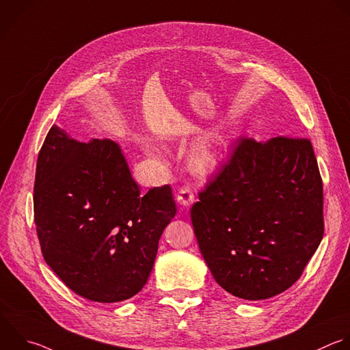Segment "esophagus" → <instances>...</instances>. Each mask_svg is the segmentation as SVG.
Here are the masks:
<instances>
[{"instance_id":"34e87169","label":"esophagus","mask_w":350,"mask_h":350,"mask_svg":"<svg viewBox=\"0 0 350 350\" xmlns=\"http://www.w3.org/2000/svg\"><path fill=\"white\" fill-rule=\"evenodd\" d=\"M177 202H178L183 207H189V206L193 203V192H192V189H191L188 185L181 187V188L178 189Z\"/></svg>"}]
</instances>
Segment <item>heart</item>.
<instances>
[{"label":"heart","mask_w":350,"mask_h":350,"mask_svg":"<svg viewBox=\"0 0 350 350\" xmlns=\"http://www.w3.org/2000/svg\"><path fill=\"white\" fill-rule=\"evenodd\" d=\"M225 146H226L225 137L219 133L210 135V136L202 139L193 147V150L191 152V165H192V167L198 173H202V174L211 172L215 167L218 155L222 152ZM146 151L152 157L158 155V152L151 147H146Z\"/></svg>","instance_id":"obj_1"}]
</instances>
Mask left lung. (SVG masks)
I'll use <instances>...</instances> for the list:
<instances>
[{
    "mask_svg": "<svg viewBox=\"0 0 350 350\" xmlns=\"http://www.w3.org/2000/svg\"><path fill=\"white\" fill-rule=\"evenodd\" d=\"M215 282L249 301L291 287L323 234V183L308 139L243 137L191 208Z\"/></svg>",
    "mask_w": 350,
    "mask_h": 350,
    "instance_id": "8db88e82",
    "label": "left lung"
}]
</instances>
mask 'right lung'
Instances as JSON below:
<instances>
[{
  "label": "right lung",
  "mask_w": 350,
  "mask_h": 350,
  "mask_svg": "<svg viewBox=\"0 0 350 350\" xmlns=\"http://www.w3.org/2000/svg\"><path fill=\"white\" fill-rule=\"evenodd\" d=\"M176 211L169 185L140 195L118 144L51 128L37 161L34 221L46 264L74 293L105 304L136 295Z\"/></svg>",
  "instance_id": "obj_1"
}]
</instances>
